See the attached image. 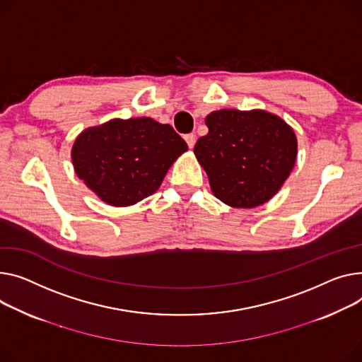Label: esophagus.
<instances>
[{
	"instance_id": "1",
	"label": "esophagus",
	"mask_w": 362,
	"mask_h": 362,
	"mask_svg": "<svg viewBox=\"0 0 362 362\" xmlns=\"http://www.w3.org/2000/svg\"><path fill=\"white\" fill-rule=\"evenodd\" d=\"M185 141L189 146V148H194L195 147V142H197V138H195V134H186L185 135Z\"/></svg>"
}]
</instances>
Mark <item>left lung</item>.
<instances>
[{"instance_id": "left-lung-1", "label": "left lung", "mask_w": 362, "mask_h": 362, "mask_svg": "<svg viewBox=\"0 0 362 362\" xmlns=\"http://www.w3.org/2000/svg\"><path fill=\"white\" fill-rule=\"evenodd\" d=\"M205 124L208 134L194 153L212 194L234 208H255L276 195L297 158L293 128L260 109L215 110Z\"/></svg>"}]
</instances>
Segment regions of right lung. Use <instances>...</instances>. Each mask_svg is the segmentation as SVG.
Masks as SVG:
<instances>
[{
	"label": "right lung",
	"mask_w": 362,
	"mask_h": 362,
	"mask_svg": "<svg viewBox=\"0 0 362 362\" xmlns=\"http://www.w3.org/2000/svg\"><path fill=\"white\" fill-rule=\"evenodd\" d=\"M187 144L151 117L112 119L83 131L71 150L77 176L112 206L153 195Z\"/></svg>",
	"instance_id": "obj_1"
}]
</instances>
